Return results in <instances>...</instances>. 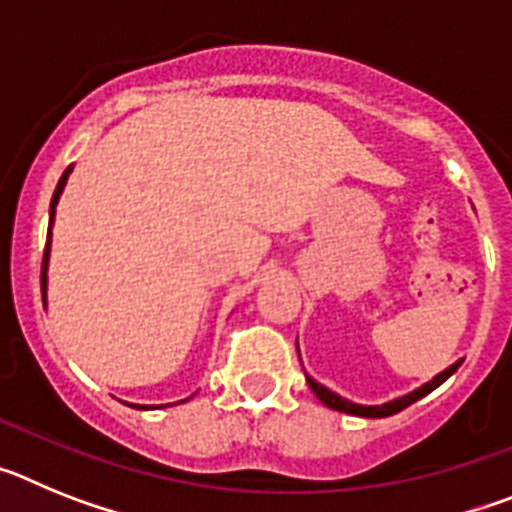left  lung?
<instances>
[{
    "label": "left lung",
    "mask_w": 512,
    "mask_h": 512,
    "mask_svg": "<svg viewBox=\"0 0 512 512\" xmlns=\"http://www.w3.org/2000/svg\"><path fill=\"white\" fill-rule=\"evenodd\" d=\"M297 354H300V343H297ZM461 361H464V359H459V361H454V364H451V366H446V369H443V372H438L436 377L428 379V382H425V384H420L418 390L408 392V395L395 397V400H390V402H382V405H361V402L346 400V397H341V395H338V392L328 390V387H325V384H320L318 379H312L310 374H305V377H307V384H310V390L315 392V397H318V400L323 402L325 408L338 410V413L356 415V418H387V415L400 413V410H405V408H408V405L418 402L420 397H425V395H428V392H433V390H436V387H441V384L446 382V379H449L451 374L456 372V369H459Z\"/></svg>",
    "instance_id": "obj_1"
}]
</instances>
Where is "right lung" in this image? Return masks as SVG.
Listing matches in <instances>:
<instances>
[{
  "instance_id": "1",
  "label": "right lung",
  "mask_w": 512,
  "mask_h": 512,
  "mask_svg": "<svg viewBox=\"0 0 512 512\" xmlns=\"http://www.w3.org/2000/svg\"><path fill=\"white\" fill-rule=\"evenodd\" d=\"M71 171H74V166H69V169L63 171L61 179H58V187H56V192H53V200H51V212H48V243H45V253H43V302L48 300V264H51V235H53V223H56V205H58V200H61L63 187H66V182H69ZM182 402H187V400H182ZM176 405H179V402H176ZM130 408L153 410V405H130Z\"/></svg>"
}]
</instances>
